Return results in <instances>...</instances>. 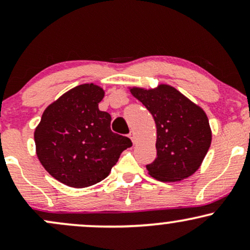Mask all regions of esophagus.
Here are the masks:
<instances>
[{
    "instance_id": "obj_1",
    "label": "esophagus",
    "mask_w": 250,
    "mask_h": 250,
    "mask_svg": "<svg viewBox=\"0 0 250 250\" xmlns=\"http://www.w3.org/2000/svg\"><path fill=\"white\" fill-rule=\"evenodd\" d=\"M128 136L130 137V140H131V141H133V142L135 143V140H136V137H135V134H134V131H130V133L128 134Z\"/></svg>"
}]
</instances>
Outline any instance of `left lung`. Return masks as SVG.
I'll return each mask as SVG.
<instances>
[{
	"instance_id": "8db88e82",
	"label": "left lung",
	"mask_w": 250,
	"mask_h": 250,
	"mask_svg": "<svg viewBox=\"0 0 250 250\" xmlns=\"http://www.w3.org/2000/svg\"><path fill=\"white\" fill-rule=\"evenodd\" d=\"M148 109L157 129L156 159L146 166L160 181H180L194 174L211 142L205 111L170 85L154 90L131 89Z\"/></svg>"
}]
</instances>
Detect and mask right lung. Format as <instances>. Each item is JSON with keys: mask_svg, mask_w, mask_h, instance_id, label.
I'll return each instance as SVG.
<instances>
[{"mask_svg": "<svg viewBox=\"0 0 250 250\" xmlns=\"http://www.w3.org/2000/svg\"><path fill=\"white\" fill-rule=\"evenodd\" d=\"M103 96L97 85H77L45 109L35 129L40 162L69 187H89L105 179L122 151L133 145L111 131V116L99 109Z\"/></svg>", "mask_w": 250, "mask_h": 250, "instance_id": "add662e5", "label": "right lung"}]
</instances>
